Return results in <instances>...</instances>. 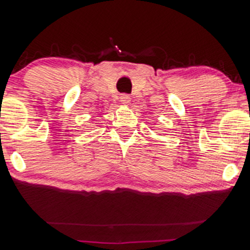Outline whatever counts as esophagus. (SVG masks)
I'll use <instances>...</instances> for the list:
<instances>
[{"instance_id":"obj_1","label":"esophagus","mask_w":250,"mask_h":250,"mask_svg":"<svg viewBox=\"0 0 250 250\" xmlns=\"http://www.w3.org/2000/svg\"><path fill=\"white\" fill-rule=\"evenodd\" d=\"M130 96L127 95V94H123V95L120 97V101H121L122 104H128V103L130 102Z\"/></svg>"}]
</instances>
